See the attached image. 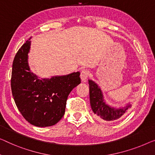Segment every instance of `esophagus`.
<instances>
[{
  "label": "esophagus",
  "mask_w": 155,
  "mask_h": 155,
  "mask_svg": "<svg viewBox=\"0 0 155 155\" xmlns=\"http://www.w3.org/2000/svg\"><path fill=\"white\" fill-rule=\"evenodd\" d=\"M89 71H87V70H83L81 72V79L83 82H85L86 81L87 77L89 76Z\"/></svg>",
  "instance_id": "34e87169"
}]
</instances>
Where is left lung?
<instances>
[{"mask_svg": "<svg viewBox=\"0 0 155 155\" xmlns=\"http://www.w3.org/2000/svg\"><path fill=\"white\" fill-rule=\"evenodd\" d=\"M88 84L91 108L97 118L100 120L108 122L119 119L131 107L130 101L119 107L109 105L105 100L103 92L99 85L91 79L88 80Z\"/></svg>", "mask_w": 155, "mask_h": 155, "instance_id": "left-lung-1", "label": "left lung"}]
</instances>
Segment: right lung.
Wrapping results in <instances>:
<instances>
[{"instance_id": "right-lung-1", "label": "right lung", "mask_w": 155, "mask_h": 155, "mask_svg": "<svg viewBox=\"0 0 155 155\" xmlns=\"http://www.w3.org/2000/svg\"><path fill=\"white\" fill-rule=\"evenodd\" d=\"M31 38L22 45L12 64L11 87L18 110L34 126L54 125L64 114L69 94L81 83L80 72L40 78L31 70Z\"/></svg>"}]
</instances>
